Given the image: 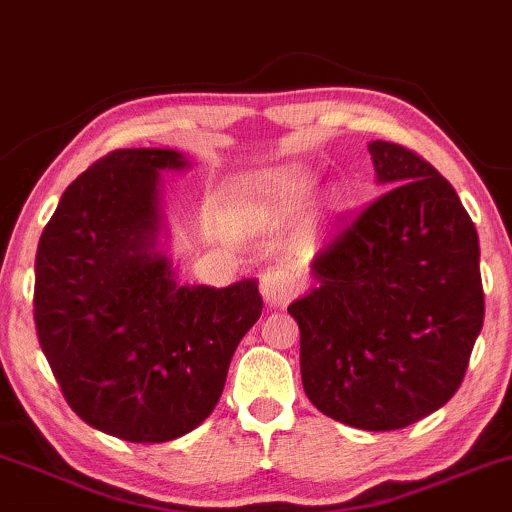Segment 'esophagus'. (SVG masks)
I'll return each mask as SVG.
<instances>
[{
	"instance_id": "1",
	"label": "esophagus",
	"mask_w": 512,
	"mask_h": 512,
	"mask_svg": "<svg viewBox=\"0 0 512 512\" xmlns=\"http://www.w3.org/2000/svg\"><path fill=\"white\" fill-rule=\"evenodd\" d=\"M260 288H262L264 300H267L269 305H286L288 300L300 291V281L291 269L269 267L267 272L262 274Z\"/></svg>"
}]
</instances>
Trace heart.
Instances as JSON below:
<instances>
[{
    "instance_id": "heart-1",
    "label": "heart",
    "mask_w": 512,
    "mask_h": 512,
    "mask_svg": "<svg viewBox=\"0 0 512 512\" xmlns=\"http://www.w3.org/2000/svg\"><path fill=\"white\" fill-rule=\"evenodd\" d=\"M310 190V183L303 178L295 176H279L274 181L264 183V186L255 188L245 197L248 205H267V207H291L295 202H300Z\"/></svg>"
}]
</instances>
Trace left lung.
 Here are the masks:
<instances>
[{
	"instance_id": "8db88e82",
	"label": "left lung",
	"mask_w": 512,
	"mask_h": 512,
	"mask_svg": "<svg viewBox=\"0 0 512 512\" xmlns=\"http://www.w3.org/2000/svg\"><path fill=\"white\" fill-rule=\"evenodd\" d=\"M386 190L315 255L317 286L288 305L319 412L391 432L463 384L484 324L479 238L451 183L408 147L369 143Z\"/></svg>"
}]
</instances>
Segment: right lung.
I'll return each mask as SVG.
<instances>
[{
  "label": "right lung",
  "instance_id": "obj_1",
  "mask_svg": "<svg viewBox=\"0 0 512 512\" xmlns=\"http://www.w3.org/2000/svg\"><path fill=\"white\" fill-rule=\"evenodd\" d=\"M183 166L174 150L109 152L66 188L35 255V329L66 403L131 443L205 422L262 315L255 279L181 286L157 250L159 171Z\"/></svg>",
  "mask_w": 512,
  "mask_h": 512
}]
</instances>
